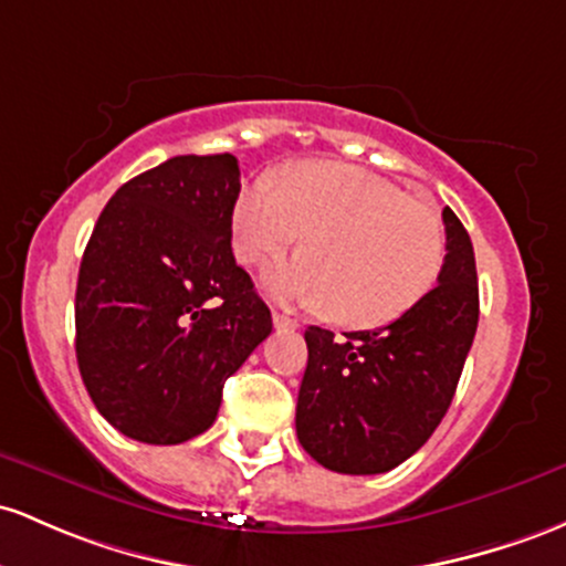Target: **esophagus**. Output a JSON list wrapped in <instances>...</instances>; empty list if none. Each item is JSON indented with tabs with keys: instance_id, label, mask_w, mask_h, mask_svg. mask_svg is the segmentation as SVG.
I'll use <instances>...</instances> for the list:
<instances>
[{
	"instance_id": "1",
	"label": "esophagus",
	"mask_w": 566,
	"mask_h": 566,
	"mask_svg": "<svg viewBox=\"0 0 566 566\" xmlns=\"http://www.w3.org/2000/svg\"><path fill=\"white\" fill-rule=\"evenodd\" d=\"M272 323H275V328H283V332H294V328H300V321L281 313V310H275V313H272Z\"/></svg>"
}]
</instances>
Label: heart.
<instances>
[{
  "mask_svg": "<svg viewBox=\"0 0 566 566\" xmlns=\"http://www.w3.org/2000/svg\"><path fill=\"white\" fill-rule=\"evenodd\" d=\"M302 240V256L264 275L281 300L326 310L347 328H379L430 294L447 259L443 219L398 184L345 163H294L253 176L232 206L240 262L264 264Z\"/></svg>",
  "mask_w": 566,
  "mask_h": 566,
  "instance_id": "heart-1",
  "label": "heart"
}]
</instances>
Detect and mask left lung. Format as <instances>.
<instances>
[{
  "label": "left lung",
  "mask_w": 566,
  "mask_h": 566,
  "mask_svg": "<svg viewBox=\"0 0 566 566\" xmlns=\"http://www.w3.org/2000/svg\"><path fill=\"white\" fill-rule=\"evenodd\" d=\"M447 259L438 285L374 332L310 326L296 436L323 468L347 475L392 471L433 436L452 403L479 326L471 234L443 208Z\"/></svg>",
  "instance_id": "8db88e82"
}]
</instances>
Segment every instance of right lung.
I'll return each instance as SVG.
<instances>
[{
	"label": "right lung",
	"instance_id": "add662e5",
	"mask_svg": "<svg viewBox=\"0 0 566 566\" xmlns=\"http://www.w3.org/2000/svg\"><path fill=\"white\" fill-rule=\"evenodd\" d=\"M232 155H181L112 195L80 264L74 326L95 409L142 443L211 428L224 382L272 332L232 256Z\"/></svg>",
	"mask_w": 566,
	"mask_h": 566
}]
</instances>
